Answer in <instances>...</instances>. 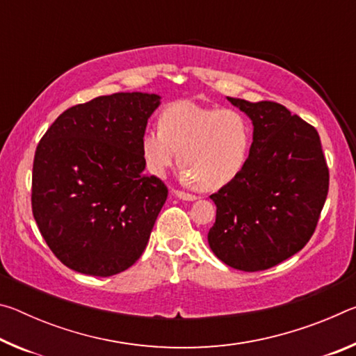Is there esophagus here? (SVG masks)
Returning a JSON list of instances; mask_svg holds the SVG:
<instances>
[{"label":"esophagus","instance_id":"1","mask_svg":"<svg viewBox=\"0 0 356 356\" xmlns=\"http://www.w3.org/2000/svg\"><path fill=\"white\" fill-rule=\"evenodd\" d=\"M174 195H176L179 200H182V201H196L195 195H190V193H185L180 190H174Z\"/></svg>","mask_w":356,"mask_h":356}]
</instances>
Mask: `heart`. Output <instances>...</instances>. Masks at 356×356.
<instances>
[{"instance_id": "1", "label": "heart", "mask_w": 356, "mask_h": 356, "mask_svg": "<svg viewBox=\"0 0 356 356\" xmlns=\"http://www.w3.org/2000/svg\"><path fill=\"white\" fill-rule=\"evenodd\" d=\"M250 144L251 127L242 113L182 100L165 108L159 129L144 131L141 155L147 171L159 177L177 163L179 156L186 182L213 191L238 177Z\"/></svg>"}]
</instances>
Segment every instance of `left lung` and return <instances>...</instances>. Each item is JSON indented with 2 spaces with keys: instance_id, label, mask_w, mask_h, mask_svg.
<instances>
[{
  "instance_id": "left-lung-1",
  "label": "left lung",
  "mask_w": 356,
  "mask_h": 356,
  "mask_svg": "<svg viewBox=\"0 0 356 356\" xmlns=\"http://www.w3.org/2000/svg\"><path fill=\"white\" fill-rule=\"evenodd\" d=\"M252 122L242 172L210 196L209 245L221 262L259 272L309 242L328 195L330 174L317 130L276 102L227 97Z\"/></svg>"
}]
</instances>
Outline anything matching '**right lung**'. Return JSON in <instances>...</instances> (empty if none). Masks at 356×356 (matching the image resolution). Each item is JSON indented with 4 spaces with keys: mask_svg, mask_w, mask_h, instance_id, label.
<instances>
[{
    "mask_svg": "<svg viewBox=\"0 0 356 356\" xmlns=\"http://www.w3.org/2000/svg\"><path fill=\"white\" fill-rule=\"evenodd\" d=\"M160 95L116 92L75 105L42 136L33 165V215L65 267L111 276L131 267L168 197L143 174L141 136Z\"/></svg>",
    "mask_w": 356,
    "mask_h": 356,
    "instance_id": "add662e5",
    "label": "right lung"
}]
</instances>
